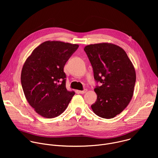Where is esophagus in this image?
Segmentation results:
<instances>
[{
	"mask_svg": "<svg viewBox=\"0 0 158 158\" xmlns=\"http://www.w3.org/2000/svg\"><path fill=\"white\" fill-rule=\"evenodd\" d=\"M87 90L86 89H85L82 90V91H79V93H81V94H84V93H85L87 92Z\"/></svg>",
	"mask_w": 158,
	"mask_h": 158,
	"instance_id": "obj_1",
	"label": "esophagus"
}]
</instances>
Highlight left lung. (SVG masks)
<instances>
[{"instance_id": "1", "label": "left lung", "mask_w": 158, "mask_h": 158, "mask_svg": "<svg viewBox=\"0 0 158 158\" xmlns=\"http://www.w3.org/2000/svg\"><path fill=\"white\" fill-rule=\"evenodd\" d=\"M91 64L97 83V100L91 107L98 116L114 118L127 107L132 99L136 72L126 52L108 43L91 44L84 49Z\"/></svg>"}]
</instances>
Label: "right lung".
Instances as JSON below:
<instances>
[{
    "instance_id": "1",
    "label": "right lung",
    "mask_w": 158,
    "mask_h": 158,
    "mask_svg": "<svg viewBox=\"0 0 158 158\" xmlns=\"http://www.w3.org/2000/svg\"><path fill=\"white\" fill-rule=\"evenodd\" d=\"M78 48L77 44L46 41L27 59L21 84L28 102L39 115L47 118L59 116L75 94L65 87L64 67Z\"/></svg>"
}]
</instances>
